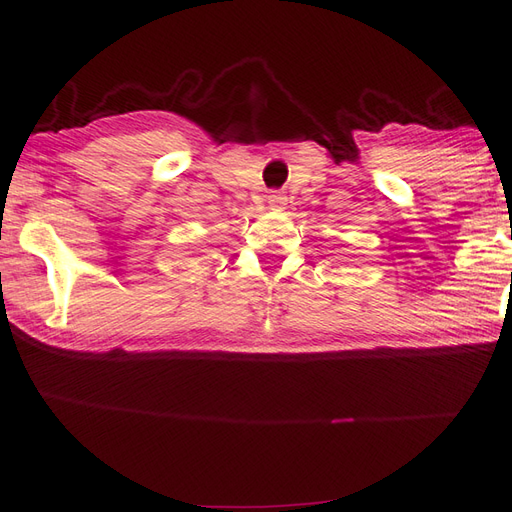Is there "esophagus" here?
<instances>
[{
    "mask_svg": "<svg viewBox=\"0 0 512 512\" xmlns=\"http://www.w3.org/2000/svg\"><path fill=\"white\" fill-rule=\"evenodd\" d=\"M285 202H288V198H285L283 192H279V189H275V192L268 194V205L275 207V209H281Z\"/></svg>",
    "mask_w": 512,
    "mask_h": 512,
    "instance_id": "obj_1",
    "label": "esophagus"
}]
</instances>
